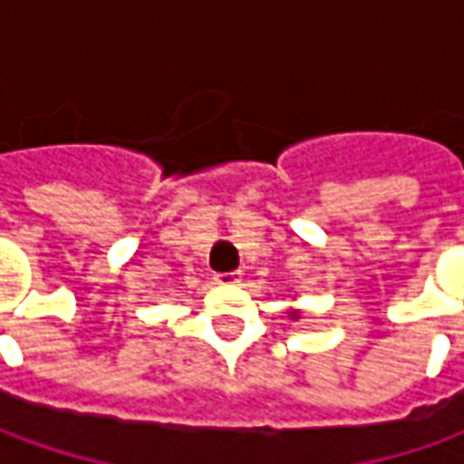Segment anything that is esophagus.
<instances>
[{
  "instance_id": "34e87169",
  "label": "esophagus",
  "mask_w": 464,
  "mask_h": 464,
  "mask_svg": "<svg viewBox=\"0 0 464 464\" xmlns=\"http://www.w3.org/2000/svg\"><path fill=\"white\" fill-rule=\"evenodd\" d=\"M213 281L218 283V285H236V283L241 281V271L216 273V276H213Z\"/></svg>"
}]
</instances>
